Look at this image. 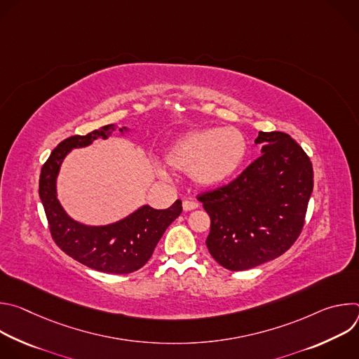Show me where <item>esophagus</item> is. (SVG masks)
Instances as JSON below:
<instances>
[{"label": "esophagus", "mask_w": 359, "mask_h": 359, "mask_svg": "<svg viewBox=\"0 0 359 359\" xmlns=\"http://www.w3.org/2000/svg\"><path fill=\"white\" fill-rule=\"evenodd\" d=\"M197 208H198V203L194 201V200H184V201H183V209H184L186 212L194 210V209H197Z\"/></svg>", "instance_id": "obj_1"}]
</instances>
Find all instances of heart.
I'll return each mask as SVG.
<instances>
[{
	"label": "heart",
	"instance_id": "1",
	"mask_svg": "<svg viewBox=\"0 0 359 359\" xmlns=\"http://www.w3.org/2000/svg\"><path fill=\"white\" fill-rule=\"evenodd\" d=\"M247 139L236 128H206L191 130L175 140L165 161L176 172L201 186H213L229 179L243 163Z\"/></svg>",
	"mask_w": 359,
	"mask_h": 359
}]
</instances>
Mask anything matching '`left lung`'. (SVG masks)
<instances>
[{
  "mask_svg": "<svg viewBox=\"0 0 359 359\" xmlns=\"http://www.w3.org/2000/svg\"><path fill=\"white\" fill-rule=\"evenodd\" d=\"M262 155L234 180L200 193L210 216L206 245L224 269L243 271L284 254L298 238L314 186L313 163L284 132H259Z\"/></svg>",
  "mask_w": 359,
  "mask_h": 359,
  "instance_id": "obj_1",
  "label": "left lung"
}]
</instances>
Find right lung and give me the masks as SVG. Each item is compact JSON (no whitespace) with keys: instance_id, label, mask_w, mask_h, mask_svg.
I'll list each match as a JSON object with an SVG mask.
<instances>
[{"instance_id":"add662e5","label":"right lung","mask_w":359,"mask_h":359,"mask_svg":"<svg viewBox=\"0 0 359 359\" xmlns=\"http://www.w3.org/2000/svg\"><path fill=\"white\" fill-rule=\"evenodd\" d=\"M116 129L118 125L111 123L88 135H74L62 140L42 165L39 197L50 237L65 254L100 273L129 274L143 267L151 257L166 229L180 216L182 200H176L165 210L143 206L115 224L89 227L65 215L55 193V179L67 153L72 147L88 146L97 137L107 139Z\"/></svg>"}]
</instances>
